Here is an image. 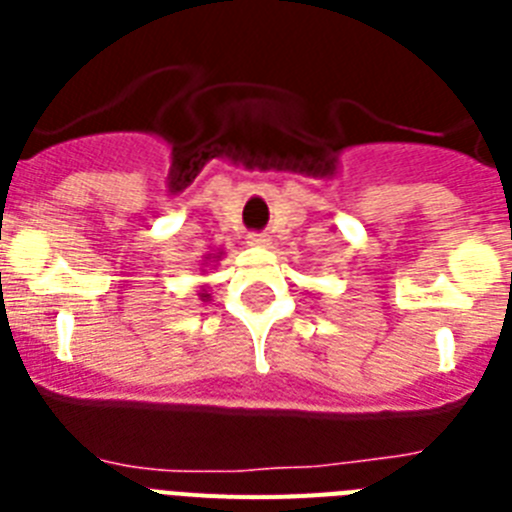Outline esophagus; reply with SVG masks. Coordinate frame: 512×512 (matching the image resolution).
Returning a JSON list of instances; mask_svg holds the SVG:
<instances>
[{
	"mask_svg": "<svg viewBox=\"0 0 512 512\" xmlns=\"http://www.w3.org/2000/svg\"><path fill=\"white\" fill-rule=\"evenodd\" d=\"M246 241H248V246H259V248H264V246H269L271 238H269V235H266V233H248Z\"/></svg>",
	"mask_w": 512,
	"mask_h": 512,
	"instance_id": "1",
	"label": "esophagus"
}]
</instances>
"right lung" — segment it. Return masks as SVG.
<instances>
[{
  "label": "right lung",
  "mask_w": 512,
  "mask_h": 512,
  "mask_svg": "<svg viewBox=\"0 0 512 512\" xmlns=\"http://www.w3.org/2000/svg\"><path fill=\"white\" fill-rule=\"evenodd\" d=\"M220 256H223V253H220ZM220 256H217V253H205V261H220ZM200 300H210V295H207V289H202V292H200Z\"/></svg>",
  "instance_id": "right-lung-1"
}]
</instances>
